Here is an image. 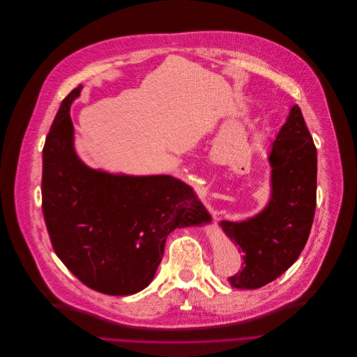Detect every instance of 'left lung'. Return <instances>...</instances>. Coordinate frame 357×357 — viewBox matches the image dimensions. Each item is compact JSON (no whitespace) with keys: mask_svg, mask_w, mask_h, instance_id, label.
Here are the masks:
<instances>
[{"mask_svg":"<svg viewBox=\"0 0 357 357\" xmlns=\"http://www.w3.org/2000/svg\"><path fill=\"white\" fill-rule=\"evenodd\" d=\"M271 194L267 205L245 221H221L224 234L243 252V268L229 278L242 290L260 289L301 255L317 205V148L296 104L271 144Z\"/></svg>","mask_w":357,"mask_h":357,"instance_id":"8db88e82","label":"left lung"}]
</instances>
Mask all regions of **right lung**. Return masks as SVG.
<instances>
[{
  "instance_id": "1",
  "label": "right lung",
  "mask_w": 357,
  "mask_h": 357,
  "mask_svg": "<svg viewBox=\"0 0 357 357\" xmlns=\"http://www.w3.org/2000/svg\"><path fill=\"white\" fill-rule=\"evenodd\" d=\"M63 101L43 148L42 208L57 257L87 287L108 296L146 289L176 228L208 215L194 190L167 176L114 174L76 153L70 107Z\"/></svg>"
}]
</instances>
